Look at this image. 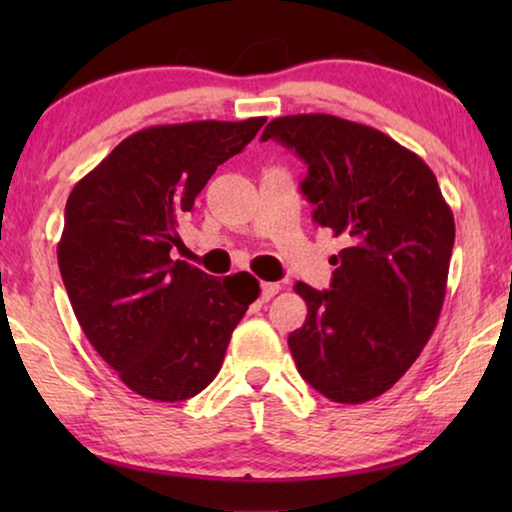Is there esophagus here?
Returning <instances> with one entry per match:
<instances>
[{
    "instance_id": "obj_1",
    "label": "esophagus",
    "mask_w": 512,
    "mask_h": 512,
    "mask_svg": "<svg viewBox=\"0 0 512 512\" xmlns=\"http://www.w3.org/2000/svg\"><path fill=\"white\" fill-rule=\"evenodd\" d=\"M277 293H279V284H275V282H263L261 284V300H263V303H268V300L272 296H277Z\"/></svg>"
}]
</instances>
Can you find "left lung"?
I'll use <instances>...</instances> for the list:
<instances>
[{"instance_id": "1", "label": "left lung", "mask_w": 512, "mask_h": 512, "mask_svg": "<svg viewBox=\"0 0 512 512\" xmlns=\"http://www.w3.org/2000/svg\"><path fill=\"white\" fill-rule=\"evenodd\" d=\"M277 139L307 165L312 219L345 240L331 289L303 282V328L289 335L298 373L335 403H366L401 380L438 324L454 216L436 174L384 132L328 114L282 116Z\"/></svg>"}]
</instances>
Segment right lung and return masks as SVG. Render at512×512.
I'll list each match as a JSON object with an SVG mask.
<instances>
[{
  "label": "right lung",
  "instance_id": "add662e5",
  "mask_svg": "<svg viewBox=\"0 0 512 512\" xmlns=\"http://www.w3.org/2000/svg\"><path fill=\"white\" fill-rule=\"evenodd\" d=\"M263 123L144 128L69 193L58 244L69 303L90 345L139 396L174 403L200 394L258 298L249 272L212 277L170 251L195 195Z\"/></svg>",
  "mask_w": 512,
  "mask_h": 512
}]
</instances>
